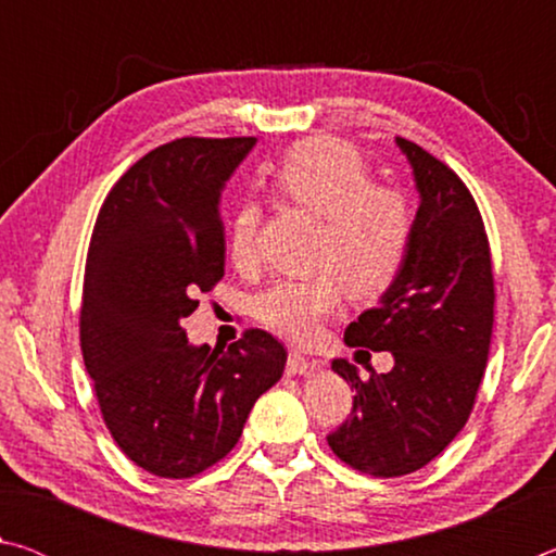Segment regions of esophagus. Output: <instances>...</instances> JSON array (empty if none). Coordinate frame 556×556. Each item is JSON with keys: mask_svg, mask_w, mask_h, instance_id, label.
I'll list each match as a JSON object with an SVG mask.
<instances>
[{"mask_svg": "<svg viewBox=\"0 0 556 556\" xmlns=\"http://www.w3.org/2000/svg\"><path fill=\"white\" fill-rule=\"evenodd\" d=\"M324 363L318 361H308V357H304L301 353H289L287 357V375H308L314 370H321Z\"/></svg>", "mask_w": 556, "mask_h": 556, "instance_id": "obj_1", "label": "esophagus"}]
</instances>
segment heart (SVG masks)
Masks as SVG:
<instances>
[{
    "instance_id": "heart-1",
    "label": "heart",
    "mask_w": 556,
    "mask_h": 556,
    "mask_svg": "<svg viewBox=\"0 0 556 556\" xmlns=\"http://www.w3.org/2000/svg\"><path fill=\"white\" fill-rule=\"evenodd\" d=\"M275 191L321 215L316 265L308 279H281L255 299V316L291 343H314L324 324L353 299H378L400 277L412 248V208L404 193L370 184V168L351 144L333 137L304 139L271 172ZM260 208L244 201L232 213L228 252L238 267L255 260Z\"/></svg>"
}]
</instances>
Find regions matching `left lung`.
Listing matches in <instances>:
<instances>
[{
    "instance_id": "1",
    "label": "left lung",
    "mask_w": 556,
    "mask_h": 556,
    "mask_svg": "<svg viewBox=\"0 0 556 556\" xmlns=\"http://www.w3.org/2000/svg\"><path fill=\"white\" fill-rule=\"evenodd\" d=\"M419 193L412 248L378 306L345 328V345L388 351L390 372L361 380L345 357L333 372L355 388L353 414L328 434L333 454L361 473L392 478L437 458L464 429L493 336V267L473 195L446 164L407 139Z\"/></svg>"
}]
</instances>
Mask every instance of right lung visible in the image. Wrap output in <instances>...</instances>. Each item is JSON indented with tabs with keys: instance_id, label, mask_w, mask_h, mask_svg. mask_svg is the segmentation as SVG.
Wrapping results in <instances>:
<instances>
[{
	"instance_id": "1",
	"label": "right lung",
	"mask_w": 556,
	"mask_h": 556,
	"mask_svg": "<svg viewBox=\"0 0 556 556\" xmlns=\"http://www.w3.org/2000/svg\"><path fill=\"white\" fill-rule=\"evenodd\" d=\"M255 137H184L139 159L102 203L80 345L112 439L159 478H191L238 444L287 351L260 328L193 345L181 321L225 275L220 195Z\"/></svg>"
}]
</instances>
